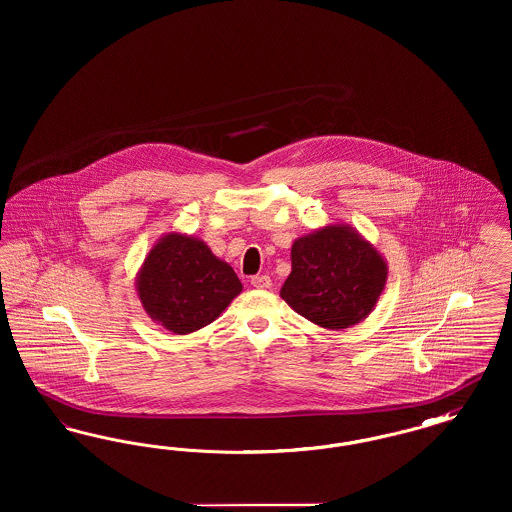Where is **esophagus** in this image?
Masks as SVG:
<instances>
[{
  "instance_id": "obj_1",
  "label": "esophagus",
  "mask_w": 512,
  "mask_h": 512,
  "mask_svg": "<svg viewBox=\"0 0 512 512\" xmlns=\"http://www.w3.org/2000/svg\"><path fill=\"white\" fill-rule=\"evenodd\" d=\"M251 286L257 288V290H268V288L272 286V280H270V276H265V274L253 276V278H251Z\"/></svg>"
}]
</instances>
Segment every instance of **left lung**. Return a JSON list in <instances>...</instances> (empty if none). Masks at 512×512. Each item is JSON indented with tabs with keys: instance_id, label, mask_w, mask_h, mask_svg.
Returning <instances> with one entry per match:
<instances>
[{
	"instance_id": "obj_1",
	"label": "left lung",
	"mask_w": 512,
	"mask_h": 512,
	"mask_svg": "<svg viewBox=\"0 0 512 512\" xmlns=\"http://www.w3.org/2000/svg\"><path fill=\"white\" fill-rule=\"evenodd\" d=\"M388 263L353 226L336 222L297 238L280 297L326 330L365 320L386 288Z\"/></svg>"
}]
</instances>
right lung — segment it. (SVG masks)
Segmentation results:
<instances>
[{
    "label": "right lung",
    "mask_w": 512,
    "mask_h": 512,
    "mask_svg": "<svg viewBox=\"0 0 512 512\" xmlns=\"http://www.w3.org/2000/svg\"><path fill=\"white\" fill-rule=\"evenodd\" d=\"M242 290L234 268L203 240L182 232L161 236L136 274L144 311L178 336L211 324Z\"/></svg>",
    "instance_id": "1"
}]
</instances>
